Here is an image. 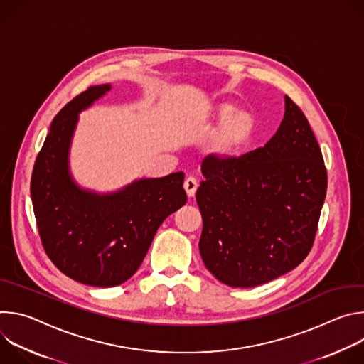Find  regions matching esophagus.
<instances>
[{
    "mask_svg": "<svg viewBox=\"0 0 364 364\" xmlns=\"http://www.w3.org/2000/svg\"><path fill=\"white\" fill-rule=\"evenodd\" d=\"M197 186H198V184H197L196 178H193V177L186 178V181H184V190H186V193H187L188 197H194L196 190H197Z\"/></svg>",
    "mask_w": 364,
    "mask_h": 364,
    "instance_id": "34e87169",
    "label": "esophagus"
}]
</instances>
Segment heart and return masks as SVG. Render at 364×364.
I'll list each match as a JSON object with an SVG mask.
<instances>
[{
  "instance_id": "heart-1",
  "label": "heart",
  "mask_w": 364,
  "mask_h": 364,
  "mask_svg": "<svg viewBox=\"0 0 364 364\" xmlns=\"http://www.w3.org/2000/svg\"><path fill=\"white\" fill-rule=\"evenodd\" d=\"M215 117L220 122V129L213 151L220 159H233L253 141L257 131V118L253 112L239 109L228 102L219 103Z\"/></svg>"
}]
</instances>
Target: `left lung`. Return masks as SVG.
<instances>
[{
	"label": "left lung",
	"mask_w": 364,
	"mask_h": 364,
	"mask_svg": "<svg viewBox=\"0 0 364 364\" xmlns=\"http://www.w3.org/2000/svg\"><path fill=\"white\" fill-rule=\"evenodd\" d=\"M196 193L205 268L220 282L252 288L296 268L313 247L327 191L320 145L285 96V114L265 146L240 159L205 157Z\"/></svg>",
	"instance_id": "8db88e82"
}]
</instances>
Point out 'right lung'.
I'll use <instances>...</instances> for the list:
<instances>
[{"label":"right lung","instance_id":"1","mask_svg":"<svg viewBox=\"0 0 364 364\" xmlns=\"http://www.w3.org/2000/svg\"><path fill=\"white\" fill-rule=\"evenodd\" d=\"M112 86L96 85L55 117L34 163L30 194L47 256L65 275L90 287H115L142 264L160 225L187 201L184 173L141 178L114 193L80 187L69 154L79 114Z\"/></svg>","mask_w":364,"mask_h":364}]
</instances>
